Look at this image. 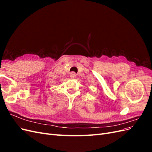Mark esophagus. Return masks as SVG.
Masks as SVG:
<instances>
[{
    "mask_svg": "<svg viewBox=\"0 0 152 152\" xmlns=\"http://www.w3.org/2000/svg\"><path fill=\"white\" fill-rule=\"evenodd\" d=\"M70 77H72V78H74V77H75V73L74 72H72V73H70Z\"/></svg>",
    "mask_w": 152,
    "mask_h": 152,
    "instance_id": "obj_1",
    "label": "esophagus"
}]
</instances>
